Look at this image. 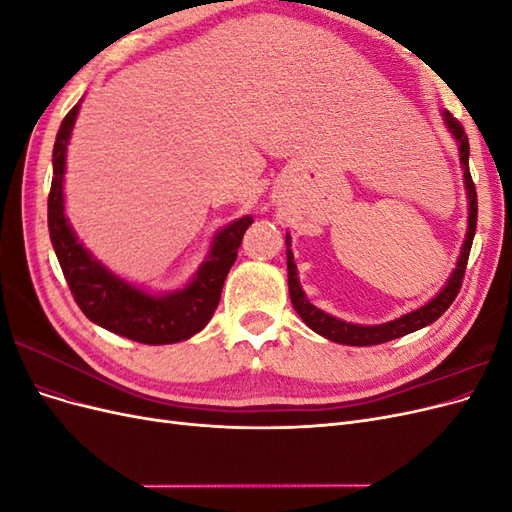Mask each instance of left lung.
<instances>
[{
  "label": "left lung",
  "mask_w": 512,
  "mask_h": 512,
  "mask_svg": "<svg viewBox=\"0 0 512 512\" xmlns=\"http://www.w3.org/2000/svg\"><path fill=\"white\" fill-rule=\"evenodd\" d=\"M446 119V126L448 130L453 132L455 141L459 143V158L463 164V177H466V190H468V198H470V218H468V235L466 241H463L461 247V256L457 260V269L453 271V275L448 277L446 286L440 290V294L436 299H431L427 305H423L421 309H416L412 314L401 316L393 322H386V324H378V327H361V324H350L344 320H337L329 314H324L322 309L314 307L305 299V292L301 290L299 284V277H297V265H294L292 260V252H290V235H286V258H288V290H290V301L297 309V314L303 318V322L307 324L309 329L316 331L318 335L331 339V342L337 344H346V346H376V344H384V342H391V339L397 337H404L412 331H418L427 327V324L436 322L451 303L455 301V297L459 294L461 282H463V275H466V267H468V256L472 250V241H474V232H476V218H478V203H476V185L472 181L470 175V143H468V136L466 130H463L461 123L451 115V113H444Z\"/></svg>",
  "instance_id": "8db88e82"
}]
</instances>
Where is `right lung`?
I'll list each match as a JSON object with an SVG mask.
<instances>
[{
	"label": "right lung",
	"mask_w": 512,
	"mask_h": 512,
	"mask_svg": "<svg viewBox=\"0 0 512 512\" xmlns=\"http://www.w3.org/2000/svg\"><path fill=\"white\" fill-rule=\"evenodd\" d=\"M76 113H79V104L64 117L57 132L49 192V235L76 305L91 322L149 346L175 344L203 331L220 303L224 280L232 262L237 260L245 230L254 220L245 215L218 232L209 258L198 269L194 280L179 292L151 297V294L119 280L94 260L83 243H79L64 215L61 183H64L66 147Z\"/></svg>",
	"instance_id": "1"
}]
</instances>
